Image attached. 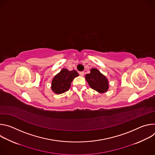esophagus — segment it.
<instances>
[{
    "mask_svg": "<svg viewBox=\"0 0 155 155\" xmlns=\"http://www.w3.org/2000/svg\"><path fill=\"white\" fill-rule=\"evenodd\" d=\"M79 74H80V75L81 77H83L84 75V72H80Z\"/></svg>",
    "mask_w": 155,
    "mask_h": 155,
    "instance_id": "obj_1",
    "label": "esophagus"
}]
</instances>
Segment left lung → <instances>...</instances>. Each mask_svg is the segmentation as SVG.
<instances>
[{"label": "left lung", "mask_w": 155, "mask_h": 155, "mask_svg": "<svg viewBox=\"0 0 155 155\" xmlns=\"http://www.w3.org/2000/svg\"><path fill=\"white\" fill-rule=\"evenodd\" d=\"M85 79L92 89L99 93H104L108 90L109 83L107 78L96 68L90 70V73L85 75Z\"/></svg>", "instance_id": "1"}]
</instances>
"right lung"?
<instances>
[{
  "label": "right lung",
  "instance_id": "add662e5",
  "mask_svg": "<svg viewBox=\"0 0 155 155\" xmlns=\"http://www.w3.org/2000/svg\"><path fill=\"white\" fill-rule=\"evenodd\" d=\"M79 74L75 70L69 71L67 69H62L57 74L51 81V90L56 94H60L69 90L73 80Z\"/></svg>",
  "mask_w": 155,
  "mask_h": 155
}]
</instances>
